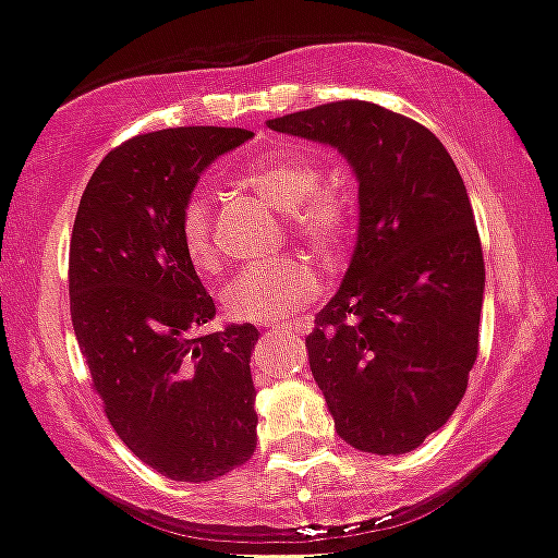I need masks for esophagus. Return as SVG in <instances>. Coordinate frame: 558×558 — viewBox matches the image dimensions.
<instances>
[{"label": "esophagus", "mask_w": 558, "mask_h": 558, "mask_svg": "<svg viewBox=\"0 0 558 558\" xmlns=\"http://www.w3.org/2000/svg\"><path fill=\"white\" fill-rule=\"evenodd\" d=\"M272 331H300V335H305V331H311V324H305V320H296V324H280V326H272Z\"/></svg>", "instance_id": "1"}]
</instances>
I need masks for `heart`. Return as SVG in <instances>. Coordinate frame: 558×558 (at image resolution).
Here are the masks:
<instances>
[{
  "instance_id": "1",
  "label": "heart",
  "mask_w": 558,
  "mask_h": 558,
  "mask_svg": "<svg viewBox=\"0 0 558 558\" xmlns=\"http://www.w3.org/2000/svg\"><path fill=\"white\" fill-rule=\"evenodd\" d=\"M240 183L262 196L275 210H283V227L291 240L311 247L324 262H335L345 251L356 216V202L348 185L320 180L318 165L296 150H280L240 174ZM180 243L199 272H213L218 264L213 243V210L207 196L194 194L180 210ZM318 291L315 269L300 256L240 269L221 291L229 318L247 324H275L296 307L311 302Z\"/></svg>"
}]
</instances>
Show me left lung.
Instances as JSON below:
<instances>
[{
    "mask_svg": "<svg viewBox=\"0 0 558 558\" xmlns=\"http://www.w3.org/2000/svg\"><path fill=\"white\" fill-rule=\"evenodd\" d=\"M269 129L335 145L359 178L356 251L305 340L337 435L413 451L451 418L477 359L486 267L464 180L429 129L362 99Z\"/></svg>",
    "mask_w": 558,
    "mask_h": 558,
    "instance_id": "8db88e82",
    "label": "left lung"
}]
</instances>
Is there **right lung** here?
Instances as JSON below:
<instances>
[{
  "instance_id": "obj_1",
  "label": "right lung",
  "mask_w": 558,
  "mask_h": 558,
  "mask_svg": "<svg viewBox=\"0 0 558 558\" xmlns=\"http://www.w3.org/2000/svg\"><path fill=\"white\" fill-rule=\"evenodd\" d=\"M247 129L137 134L105 156L70 238V313L116 435L172 481L227 475L256 451V326L205 335L216 302L180 243L202 170Z\"/></svg>"
}]
</instances>
